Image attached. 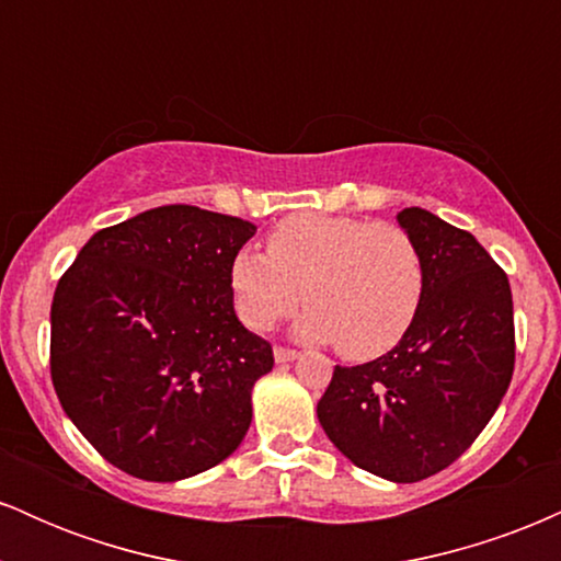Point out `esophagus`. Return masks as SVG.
Wrapping results in <instances>:
<instances>
[{
	"label": "esophagus",
	"instance_id": "obj_1",
	"mask_svg": "<svg viewBox=\"0 0 561 561\" xmlns=\"http://www.w3.org/2000/svg\"><path fill=\"white\" fill-rule=\"evenodd\" d=\"M274 358H276V364H289V362H295V358H298V351H289V347H274Z\"/></svg>",
	"mask_w": 561,
	"mask_h": 561
}]
</instances>
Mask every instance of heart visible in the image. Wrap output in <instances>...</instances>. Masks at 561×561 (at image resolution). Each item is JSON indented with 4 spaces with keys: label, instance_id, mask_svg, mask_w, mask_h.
I'll list each match as a JSON object with an SVG mask.
<instances>
[{
    "label": "heart",
    "instance_id": "obj_1",
    "mask_svg": "<svg viewBox=\"0 0 561 561\" xmlns=\"http://www.w3.org/2000/svg\"><path fill=\"white\" fill-rule=\"evenodd\" d=\"M237 317L266 332L302 302L298 334L334 343L351 362L382 356L411 330L424 298V261L409 231L332 214H295L268 234V253L229 263Z\"/></svg>",
    "mask_w": 561,
    "mask_h": 561
}]
</instances>
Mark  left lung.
I'll use <instances>...</instances> for the list:
<instances>
[{"mask_svg": "<svg viewBox=\"0 0 561 561\" xmlns=\"http://www.w3.org/2000/svg\"><path fill=\"white\" fill-rule=\"evenodd\" d=\"M424 261V298L390 353L334 366L317 405L340 454L390 482H416L454 465L506 396L514 371V306L506 274L465 229L403 208Z\"/></svg>", "mask_w": 561, "mask_h": 561, "instance_id": "8db88e82", "label": "left lung"}]
</instances>
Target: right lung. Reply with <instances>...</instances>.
I'll return each instance as SVG.
<instances>
[{"label":"right lung","instance_id":"add662e5","mask_svg":"<svg viewBox=\"0 0 561 561\" xmlns=\"http://www.w3.org/2000/svg\"><path fill=\"white\" fill-rule=\"evenodd\" d=\"M255 224L163 205L100 229L57 282L53 385L113 467L176 482L221 465L253 420L272 345L234 313L229 263Z\"/></svg>","mask_w":561,"mask_h":561}]
</instances>
